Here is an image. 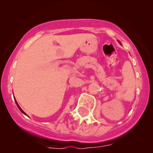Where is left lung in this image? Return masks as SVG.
<instances>
[{
    "mask_svg": "<svg viewBox=\"0 0 153 153\" xmlns=\"http://www.w3.org/2000/svg\"><path fill=\"white\" fill-rule=\"evenodd\" d=\"M118 42H119V41H118ZM119 43H120V42H119Z\"/></svg>",
    "mask_w": 153,
    "mask_h": 153,
    "instance_id": "8db88e82",
    "label": "left lung"
}]
</instances>
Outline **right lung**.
Masks as SVG:
<instances>
[{
  "mask_svg": "<svg viewBox=\"0 0 153 153\" xmlns=\"http://www.w3.org/2000/svg\"><path fill=\"white\" fill-rule=\"evenodd\" d=\"M15 103H16L17 106H18V109H20V110H21V112H22V113H23V114H24V115H27V114H26V113H25V112H24V111H23V110H22V109H21V107H20V106H19V105H18V103H17V101H16V100H15Z\"/></svg>",
  "mask_w": 153,
  "mask_h": 153,
  "instance_id": "add662e5",
  "label": "right lung"
}]
</instances>
